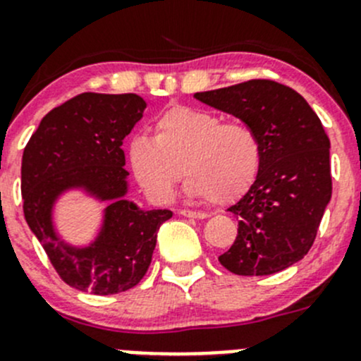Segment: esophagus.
Returning a JSON list of instances; mask_svg holds the SVG:
<instances>
[{
	"mask_svg": "<svg viewBox=\"0 0 361 361\" xmlns=\"http://www.w3.org/2000/svg\"><path fill=\"white\" fill-rule=\"evenodd\" d=\"M178 213L181 216H187V218H195V220H204L207 216L206 213H201V211H192V209H180Z\"/></svg>",
	"mask_w": 361,
	"mask_h": 361,
	"instance_id": "esophagus-1",
	"label": "esophagus"
}]
</instances>
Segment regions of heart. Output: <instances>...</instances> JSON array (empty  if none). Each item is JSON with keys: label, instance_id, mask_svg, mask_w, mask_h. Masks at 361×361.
Masks as SVG:
<instances>
[{"label": "heart", "instance_id": "b5f03b06", "mask_svg": "<svg viewBox=\"0 0 361 361\" xmlns=\"http://www.w3.org/2000/svg\"><path fill=\"white\" fill-rule=\"evenodd\" d=\"M129 162L137 183L154 201H169L185 173L188 195L231 204L257 180L262 145L248 123L174 106L157 116L154 137L137 134L130 140Z\"/></svg>", "mask_w": 361, "mask_h": 361}]
</instances>
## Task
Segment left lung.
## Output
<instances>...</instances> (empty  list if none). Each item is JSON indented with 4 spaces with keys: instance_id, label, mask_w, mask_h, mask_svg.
Wrapping results in <instances>:
<instances>
[{
    "instance_id": "obj_1",
    "label": "left lung",
    "mask_w": 361,
    "mask_h": 361,
    "mask_svg": "<svg viewBox=\"0 0 361 361\" xmlns=\"http://www.w3.org/2000/svg\"><path fill=\"white\" fill-rule=\"evenodd\" d=\"M195 99L238 116L260 137L258 176L239 202L238 238L218 257L238 276H269L302 260L332 197L330 140L307 101L274 80L197 92Z\"/></svg>"
}]
</instances>
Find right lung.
<instances>
[{
  "mask_svg": "<svg viewBox=\"0 0 361 361\" xmlns=\"http://www.w3.org/2000/svg\"><path fill=\"white\" fill-rule=\"evenodd\" d=\"M145 108L137 94H78L47 113L24 148L25 221L59 278L80 292L113 295L136 286L150 267L159 227L173 216L126 199L122 141ZM71 188L111 201L102 232L85 249L66 245L53 228V204Z\"/></svg>",
  "mask_w": 361,
  "mask_h": 361,
  "instance_id": "right-lung-1",
  "label": "right lung"
}]
</instances>
